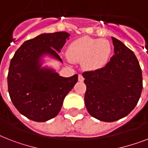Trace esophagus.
Instances as JSON below:
<instances>
[{
  "label": "esophagus",
  "instance_id": "obj_1",
  "mask_svg": "<svg viewBox=\"0 0 148 148\" xmlns=\"http://www.w3.org/2000/svg\"><path fill=\"white\" fill-rule=\"evenodd\" d=\"M78 81H80V82H83L84 81V77L81 74H79L78 75Z\"/></svg>",
  "mask_w": 148,
  "mask_h": 148
}]
</instances>
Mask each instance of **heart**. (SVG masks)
Instances as JSON below:
<instances>
[{
  "mask_svg": "<svg viewBox=\"0 0 148 148\" xmlns=\"http://www.w3.org/2000/svg\"><path fill=\"white\" fill-rule=\"evenodd\" d=\"M112 52L110 42L105 39L81 37L72 41L67 48L70 60L79 62L89 71H98L105 67Z\"/></svg>",
  "mask_w": 148,
  "mask_h": 148,
  "instance_id": "1",
  "label": "heart"
}]
</instances>
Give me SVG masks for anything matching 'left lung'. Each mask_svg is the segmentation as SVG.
Returning <instances> with one entry per match:
<instances>
[{
    "instance_id": "8db88e82",
    "label": "left lung",
    "mask_w": 148,
    "mask_h": 148,
    "mask_svg": "<svg viewBox=\"0 0 148 148\" xmlns=\"http://www.w3.org/2000/svg\"><path fill=\"white\" fill-rule=\"evenodd\" d=\"M114 55L105 67L82 74L87 90L84 103L92 117L116 121L131 112L142 91V72L135 54L111 37Z\"/></svg>"
}]
</instances>
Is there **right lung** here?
Segmentation results:
<instances>
[{"label": "right lung", "instance_id": "right-lung-1", "mask_svg": "<svg viewBox=\"0 0 148 148\" xmlns=\"http://www.w3.org/2000/svg\"><path fill=\"white\" fill-rule=\"evenodd\" d=\"M70 36L64 31L41 34L23 43L10 60L9 95L17 110L28 119L45 122L56 117L77 82V74L64 77L44 65L50 60L47 58L63 63L58 53Z\"/></svg>", "mask_w": 148, "mask_h": 148}]
</instances>
